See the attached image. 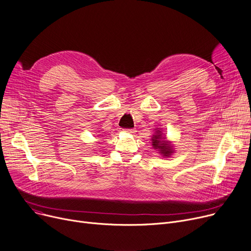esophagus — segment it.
<instances>
[{"label": "esophagus", "instance_id": "obj_1", "mask_svg": "<svg viewBox=\"0 0 251 251\" xmlns=\"http://www.w3.org/2000/svg\"><path fill=\"white\" fill-rule=\"evenodd\" d=\"M124 131H125V132H127V133H130V134H133V133H135V132H136V130H135V129H125Z\"/></svg>", "mask_w": 251, "mask_h": 251}]
</instances>
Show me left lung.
<instances>
[{"mask_svg": "<svg viewBox=\"0 0 251 251\" xmlns=\"http://www.w3.org/2000/svg\"><path fill=\"white\" fill-rule=\"evenodd\" d=\"M155 133L151 137L152 147L158 151L163 157H170L175 153V148L173 142L166 140V136H163V133L160 128H155Z\"/></svg>", "mask_w": 251, "mask_h": 251, "instance_id": "obj_1", "label": "left lung"}]
</instances>
